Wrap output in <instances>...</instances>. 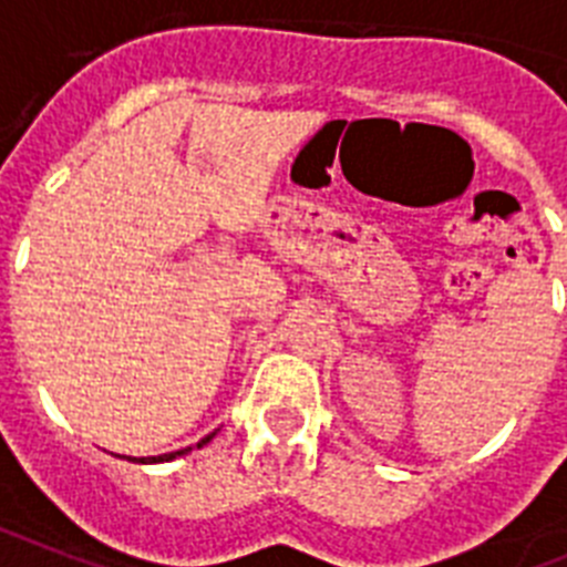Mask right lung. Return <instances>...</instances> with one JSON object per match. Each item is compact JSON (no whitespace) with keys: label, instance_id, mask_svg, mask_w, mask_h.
I'll return each instance as SVG.
<instances>
[{"label":"right lung","instance_id":"obj_1","mask_svg":"<svg viewBox=\"0 0 567 567\" xmlns=\"http://www.w3.org/2000/svg\"><path fill=\"white\" fill-rule=\"evenodd\" d=\"M216 433H208V436H205V440H199L196 442V447H202V445H208L210 440H214ZM190 447H185V451H174V454H162V456H142V460H136V456H127V462H171V460H176V456H182V454H188Z\"/></svg>","mask_w":567,"mask_h":567}]
</instances>
